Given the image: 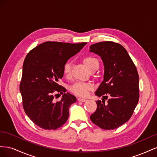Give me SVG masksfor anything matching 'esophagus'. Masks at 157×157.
Masks as SVG:
<instances>
[{"mask_svg": "<svg viewBox=\"0 0 157 157\" xmlns=\"http://www.w3.org/2000/svg\"><path fill=\"white\" fill-rule=\"evenodd\" d=\"M78 101H82V102H84L86 101V99H84V98H78Z\"/></svg>", "mask_w": 157, "mask_h": 157, "instance_id": "1", "label": "esophagus"}]
</instances>
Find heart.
Segmentation results:
<instances>
[{
    "label": "heart",
    "mask_w": 157,
    "mask_h": 157,
    "mask_svg": "<svg viewBox=\"0 0 157 157\" xmlns=\"http://www.w3.org/2000/svg\"><path fill=\"white\" fill-rule=\"evenodd\" d=\"M82 61L90 71H91L92 69L96 67V66L99 65L98 59L93 56H85L82 58ZM71 67H72V65H71V63L69 61H67L63 64V72L65 76H68L70 75ZM94 86L92 83L77 81L71 85L69 90L71 92L77 95V96L86 97L89 94L90 91H91V90L94 89Z\"/></svg>",
    "instance_id": "1"
}]
</instances>
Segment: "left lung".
<instances>
[{
    "label": "left lung",
    "mask_w": 157,
    "mask_h": 157,
    "mask_svg": "<svg viewBox=\"0 0 157 157\" xmlns=\"http://www.w3.org/2000/svg\"><path fill=\"white\" fill-rule=\"evenodd\" d=\"M90 51L101 57L103 80L95 94L107 99L96 101L91 121L104 130H113L129 121L140 98L139 75L126 50L120 44L103 41L90 46Z\"/></svg>",
    "instance_id": "left-lung-1"
}]
</instances>
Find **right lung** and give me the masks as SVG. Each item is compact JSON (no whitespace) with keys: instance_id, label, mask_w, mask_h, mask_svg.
Listing matches in <instances>:
<instances>
[{"instance_id":"obj_1","label":"right lung","mask_w":157,"mask_h":157,"mask_svg":"<svg viewBox=\"0 0 157 157\" xmlns=\"http://www.w3.org/2000/svg\"><path fill=\"white\" fill-rule=\"evenodd\" d=\"M86 44L48 41L26 56L20 90L23 109L36 126L56 130L67 121L69 107L77 99L65 94L66 89L58 84V80L63 76V64ZM58 93L64 94L59 102H55L53 98Z\"/></svg>"}]
</instances>
